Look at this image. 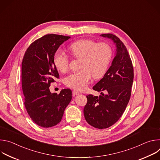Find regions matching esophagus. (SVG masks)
Returning <instances> with one entry per match:
<instances>
[{
  "instance_id": "obj_1",
  "label": "esophagus",
  "mask_w": 160,
  "mask_h": 160,
  "mask_svg": "<svg viewBox=\"0 0 160 160\" xmlns=\"http://www.w3.org/2000/svg\"><path fill=\"white\" fill-rule=\"evenodd\" d=\"M80 93L78 92H77V91L76 90H73V95L75 96H77V95H79Z\"/></svg>"
}]
</instances>
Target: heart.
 Instances as JSON below:
<instances>
[{
    "label": "heart",
    "instance_id": "b5f03b06",
    "mask_svg": "<svg viewBox=\"0 0 160 160\" xmlns=\"http://www.w3.org/2000/svg\"><path fill=\"white\" fill-rule=\"evenodd\" d=\"M68 49L74 58L81 59L80 70L66 77L64 83L67 87L80 91L87 88L92 76L98 79L105 74L112 58V49L108 44L90 39L75 41ZM54 62L61 72L68 70L69 58L63 52L55 53Z\"/></svg>",
    "mask_w": 160,
    "mask_h": 160
}]
</instances>
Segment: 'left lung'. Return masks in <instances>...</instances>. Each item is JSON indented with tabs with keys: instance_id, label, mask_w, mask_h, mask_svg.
Here are the masks:
<instances>
[{
	"instance_id": "1",
	"label": "left lung",
	"mask_w": 160,
	"mask_h": 160,
	"mask_svg": "<svg viewBox=\"0 0 160 160\" xmlns=\"http://www.w3.org/2000/svg\"><path fill=\"white\" fill-rule=\"evenodd\" d=\"M101 36L113 42L116 52L103 78L93 87L94 90L101 92L102 95L87 96V102L83 113L89 125L103 129L115 124L125 111L131 95L133 69L127 49L120 38L111 33Z\"/></svg>"
}]
</instances>
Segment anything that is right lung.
Returning a JSON list of instances; mask_svg holds the SVG:
<instances>
[{
    "instance_id": "obj_1",
    "label": "right lung",
    "mask_w": 160,
    "mask_h": 160,
    "mask_svg": "<svg viewBox=\"0 0 160 160\" xmlns=\"http://www.w3.org/2000/svg\"><path fill=\"white\" fill-rule=\"evenodd\" d=\"M70 37L48 34L33 42L22 61L21 82L25 106L32 120L38 126L49 128L58 124L72 99L69 88L59 94L51 93V83L59 78L54 56L60 45Z\"/></svg>"
}]
</instances>
